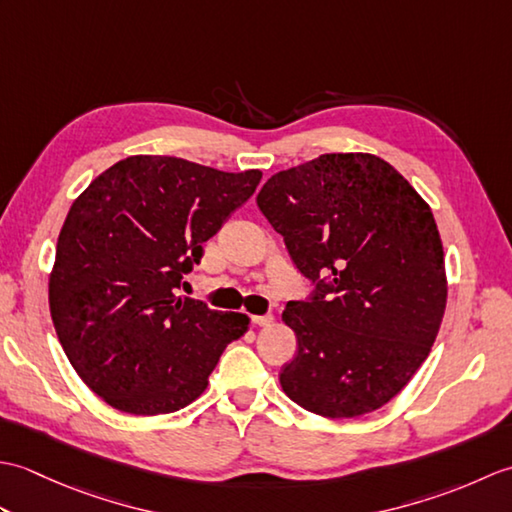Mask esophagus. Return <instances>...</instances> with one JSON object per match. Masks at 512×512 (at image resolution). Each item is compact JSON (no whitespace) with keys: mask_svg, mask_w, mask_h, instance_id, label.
I'll list each match as a JSON object with an SVG mask.
<instances>
[{"mask_svg":"<svg viewBox=\"0 0 512 512\" xmlns=\"http://www.w3.org/2000/svg\"><path fill=\"white\" fill-rule=\"evenodd\" d=\"M250 321H253L255 325H259V328H266V325H270L275 321V317L273 314H253V317H250Z\"/></svg>","mask_w":512,"mask_h":512,"instance_id":"34e87169","label":"esophagus"}]
</instances>
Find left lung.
I'll return each mask as SVG.
<instances>
[{
    "mask_svg": "<svg viewBox=\"0 0 512 512\" xmlns=\"http://www.w3.org/2000/svg\"><path fill=\"white\" fill-rule=\"evenodd\" d=\"M259 211L314 284L281 314L297 354L279 383L325 418L376 411L429 356L447 308L444 250L429 204L372 154H323L275 173Z\"/></svg>",
    "mask_w": 512,
    "mask_h": 512,
    "instance_id": "left-lung-1",
    "label": "left lung"
}]
</instances>
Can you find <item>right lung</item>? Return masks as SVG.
<instances>
[{"label": "right lung", "instance_id": "right-lung-1", "mask_svg": "<svg viewBox=\"0 0 512 512\" xmlns=\"http://www.w3.org/2000/svg\"><path fill=\"white\" fill-rule=\"evenodd\" d=\"M259 180V169L129 156L74 200L50 273V314L76 374L107 405L134 416L187 407L248 330L246 314L176 290Z\"/></svg>", "mask_w": 512, "mask_h": 512}]
</instances>
